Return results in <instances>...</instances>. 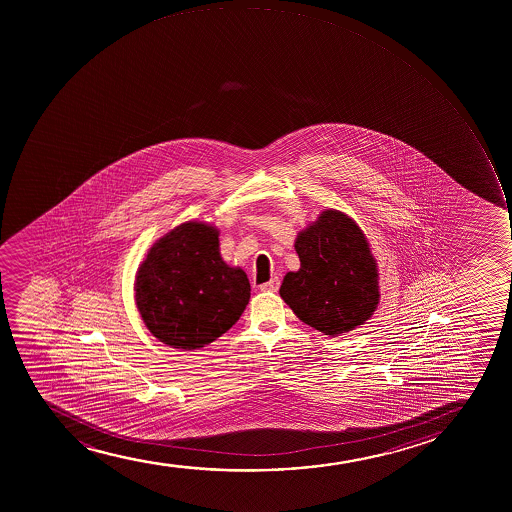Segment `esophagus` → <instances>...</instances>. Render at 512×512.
<instances>
[{
	"label": "esophagus",
	"mask_w": 512,
	"mask_h": 512,
	"mask_svg": "<svg viewBox=\"0 0 512 512\" xmlns=\"http://www.w3.org/2000/svg\"><path fill=\"white\" fill-rule=\"evenodd\" d=\"M279 286H281V282H279L277 277H274V279H270L269 282H265V284H262V286H259V288L260 291H272V293H276L277 289H279Z\"/></svg>",
	"instance_id": "esophagus-1"
}]
</instances>
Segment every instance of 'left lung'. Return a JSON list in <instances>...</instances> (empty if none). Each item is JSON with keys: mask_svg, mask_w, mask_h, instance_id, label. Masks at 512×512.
I'll use <instances>...</instances> for the list:
<instances>
[{"mask_svg": "<svg viewBox=\"0 0 512 512\" xmlns=\"http://www.w3.org/2000/svg\"><path fill=\"white\" fill-rule=\"evenodd\" d=\"M301 269L289 272L281 298L301 322L325 335L351 332L378 305V270L351 218L328 209L296 240Z\"/></svg>", "mask_w": 512, "mask_h": 512, "instance_id": "left-lung-1", "label": "left lung"}]
</instances>
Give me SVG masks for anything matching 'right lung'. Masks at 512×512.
I'll use <instances>...</instances> for the list:
<instances>
[{"label": "right lung", "mask_w": 512, "mask_h": 512, "mask_svg": "<svg viewBox=\"0 0 512 512\" xmlns=\"http://www.w3.org/2000/svg\"><path fill=\"white\" fill-rule=\"evenodd\" d=\"M250 299L242 269L219 255L218 230L184 223L153 245L136 276V303L156 339L201 349L235 325Z\"/></svg>", "instance_id": "obj_1"}]
</instances>
